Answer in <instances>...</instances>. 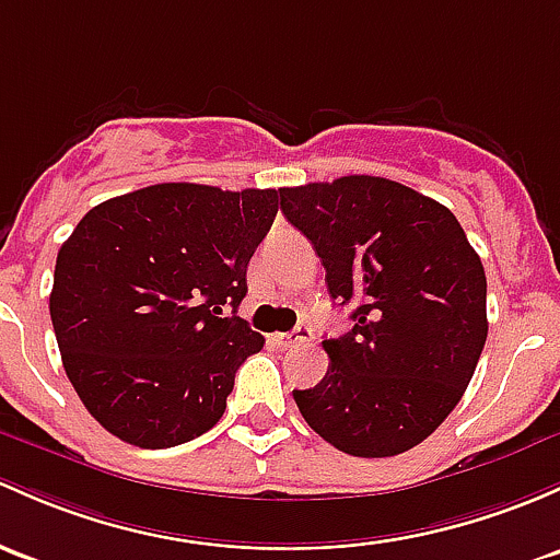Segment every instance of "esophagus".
<instances>
[{
  "label": "esophagus",
  "instance_id": "obj_1",
  "mask_svg": "<svg viewBox=\"0 0 560 560\" xmlns=\"http://www.w3.org/2000/svg\"><path fill=\"white\" fill-rule=\"evenodd\" d=\"M273 340L279 346H284V349H292V346H303V343H308V340H311V327L305 325V322H300V325L292 329V332L276 335Z\"/></svg>",
  "mask_w": 560,
  "mask_h": 560
}]
</instances>
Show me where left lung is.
I'll return each mask as SVG.
<instances>
[{
  "label": "left lung",
  "mask_w": 560,
  "mask_h": 560,
  "mask_svg": "<svg viewBox=\"0 0 560 560\" xmlns=\"http://www.w3.org/2000/svg\"><path fill=\"white\" fill-rule=\"evenodd\" d=\"M329 298L354 327L325 340L327 375L292 392L338 451L384 458L427 440L458 405L486 346V270L451 209L384 176L281 187Z\"/></svg>",
  "instance_id": "left-lung-1"
}]
</instances>
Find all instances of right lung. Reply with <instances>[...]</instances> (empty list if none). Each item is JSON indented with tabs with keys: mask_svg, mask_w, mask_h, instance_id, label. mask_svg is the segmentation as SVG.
<instances>
[{
	"mask_svg": "<svg viewBox=\"0 0 560 560\" xmlns=\"http://www.w3.org/2000/svg\"><path fill=\"white\" fill-rule=\"evenodd\" d=\"M276 211V190L163 182L93 206L63 241L58 351L88 413L122 443L174 448L222 419L241 362L265 343L235 308Z\"/></svg>",
	"mask_w": 560,
	"mask_h": 560,
	"instance_id": "1",
	"label": "right lung"
}]
</instances>
